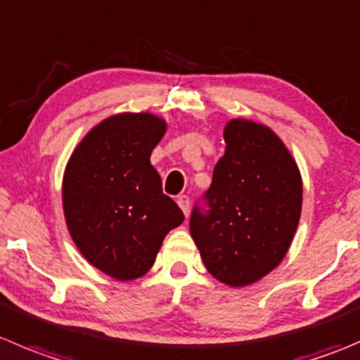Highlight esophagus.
I'll return each mask as SVG.
<instances>
[{"mask_svg":"<svg viewBox=\"0 0 360 360\" xmlns=\"http://www.w3.org/2000/svg\"><path fill=\"white\" fill-rule=\"evenodd\" d=\"M177 204L183 209L184 216L190 214V197H188V195H179V197H177Z\"/></svg>","mask_w":360,"mask_h":360,"instance_id":"1","label":"esophagus"}]
</instances>
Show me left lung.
Returning a JSON list of instances; mask_svg holds the SVG:
<instances>
[{
  "label": "left lung",
  "mask_w": 360,
  "mask_h": 360,
  "mask_svg": "<svg viewBox=\"0 0 360 360\" xmlns=\"http://www.w3.org/2000/svg\"><path fill=\"white\" fill-rule=\"evenodd\" d=\"M225 155L212 183L195 204L190 232L209 273L230 287H246L287 255L302 207L297 163L273 130L232 120Z\"/></svg>",
  "instance_id": "left-lung-1"
}]
</instances>
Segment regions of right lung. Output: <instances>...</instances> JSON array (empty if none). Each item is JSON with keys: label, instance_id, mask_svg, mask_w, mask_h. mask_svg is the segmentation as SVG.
Listing matches in <instances>:
<instances>
[{"label": "right lung", "instance_id": "add662e5", "mask_svg": "<svg viewBox=\"0 0 360 360\" xmlns=\"http://www.w3.org/2000/svg\"><path fill=\"white\" fill-rule=\"evenodd\" d=\"M165 121L117 114L80 141L63 177L70 236L89 264L121 281L148 273L163 239L184 219L151 165Z\"/></svg>", "mask_w": 360, "mask_h": 360}]
</instances>
